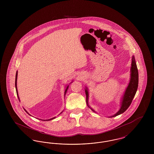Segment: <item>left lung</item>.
Instances as JSON below:
<instances>
[{
  "instance_id": "1",
  "label": "left lung",
  "mask_w": 154,
  "mask_h": 154,
  "mask_svg": "<svg viewBox=\"0 0 154 154\" xmlns=\"http://www.w3.org/2000/svg\"><path fill=\"white\" fill-rule=\"evenodd\" d=\"M138 84H139V73L137 67V65L136 63V60L134 59V57L133 56L132 58V63H131V79L129 82L128 84V87L126 88L124 94L122 96L121 100V106L120 109L118 110L117 113L114 115L110 116V118L114 117L118 115H120L124 113L126 110L128 109L132 103L133 99L134 98L136 93L137 92V89L138 88ZM85 92L87 97V104L88 107L91 109L92 111L96 112L95 111L93 110L88 104V99H89V92H88V88L86 87L85 89Z\"/></svg>"
}]
</instances>
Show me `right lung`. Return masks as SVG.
<instances>
[{
	"instance_id": "add662e5",
	"label": "right lung",
	"mask_w": 154,
	"mask_h": 154,
	"mask_svg": "<svg viewBox=\"0 0 154 154\" xmlns=\"http://www.w3.org/2000/svg\"><path fill=\"white\" fill-rule=\"evenodd\" d=\"M17 75H18V72L17 71V72H16V75H15V89H16V92H17V96H18V99H19V100H20V98H19V96H18V90H17ZM73 82V81H72ZM72 82H71L70 84H71ZM69 84L66 87V89H65V95H64V96H65V95H66V92H67V89H68V88H69ZM24 109V110L26 112V113L27 114H28L29 116H30V115L28 113V112L26 111V110H25V109ZM62 112H61L60 114H61ZM55 117L54 118H51V119H43V121H50V120H52V119H55ZM42 120V119H41Z\"/></svg>"
}]
</instances>
